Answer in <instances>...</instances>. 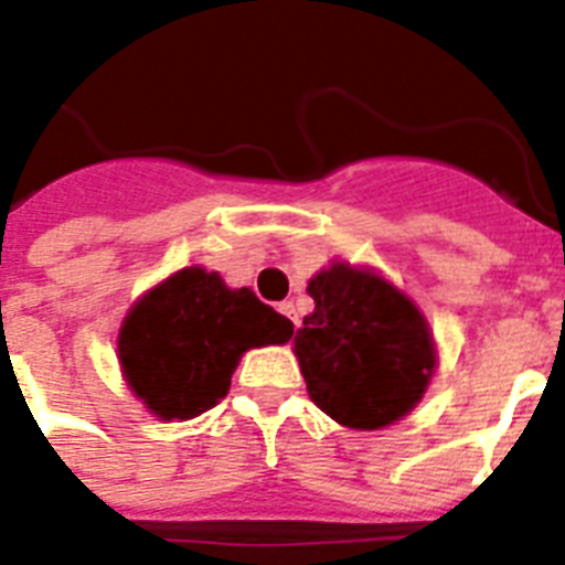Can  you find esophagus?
I'll return each mask as SVG.
<instances>
[{
  "label": "esophagus",
  "mask_w": 565,
  "mask_h": 565,
  "mask_svg": "<svg viewBox=\"0 0 565 565\" xmlns=\"http://www.w3.org/2000/svg\"><path fill=\"white\" fill-rule=\"evenodd\" d=\"M277 309L282 311V315H286V318L291 320L295 327H300V320H297V309H295V303H291V300H282V303H279Z\"/></svg>",
  "instance_id": "34e87169"
}]
</instances>
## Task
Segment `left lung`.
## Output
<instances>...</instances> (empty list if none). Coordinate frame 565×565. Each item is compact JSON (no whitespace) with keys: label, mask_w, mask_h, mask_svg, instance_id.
I'll return each mask as SVG.
<instances>
[{"label":"left lung","mask_w":565,"mask_h":565,"mask_svg":"<svg viewBox=\"0 0 565 565\" xmlns=\"http://www.w3.org/2000/svg\"><path fill=\"white\" fill-rule=\"evenodd\" d=\"M315 311L295 335L311 403L376 431L417 408L437 370L435 335L405 291L367 265L329 262L309 279Z\"/></svg>","instance_id":"obj_1"}]
</instances>
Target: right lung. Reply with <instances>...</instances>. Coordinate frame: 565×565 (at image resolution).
I'll use <instances>...</instances> for the list:
<instances>
[{"instance_id":"1","label":"right lung","mask_w":565,"mask_h":565,"mask_svg":"<svg viewBox=\"0 0 565 565\" xmlns=\"http://www.w3.org/2000/svg\"><path fill=\"white\" fill-rule=\"evenodd\" d=\"M295 323L218 270H174L130 306L116 338L130 394L157 419H192L218 405L247 350L286 344Z\"/></svg>"}]
</instances>
